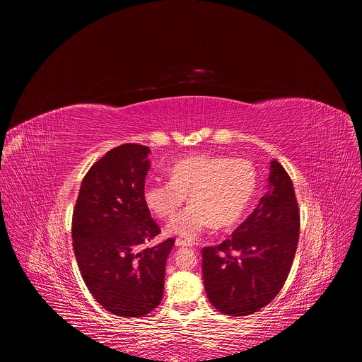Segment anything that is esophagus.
Masks as SVG:
<instances>
[{
  "label": "esophagus",
  "mask_w": 362,
  "mask_h": 362,
  "mask_svg": "<svg viewBox=\"0 0 362 362\" xmlns=\"http://www.w3.org/2000/svg\"><path fill=\"white\" fill-rule=\"evenodd\" d=\"M176 246H179V247H187V246H192V243H187L186 240L177 239V240H176Z\"/></svg>",
  "instance_id": "34e87169"
}]
</instances>
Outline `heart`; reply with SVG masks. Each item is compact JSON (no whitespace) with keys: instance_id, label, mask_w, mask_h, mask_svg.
<instances>
[{"instance_id":"1","label":"heart","mask_w":362,"mask_h":362,"mask_svg":"<svg viewBox=\"0 0 362 362\" xmlns=\"http://www.w3.org/2000/svg\"><path fill=\"white\" fill-rule=\"evenodd\" d=\"M170 180L146 185L143 200L160 219L173 218L186 200L192 202L166 228L168 235L196 239L212 223L235 225L247 209L256 190V172L246 159L222 154H193L169 169Z\"/></svg>"}]
</instances>
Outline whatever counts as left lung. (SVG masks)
<instances>
[{"label":"left lung","instance_id":"1","mask_svg":"<svg viewBox=\"0 0 362 362\" xmlns=\"http://www.w3.org/2000/svg\"><path fill=\"white\" fill-rule=\"evenodd\" d=\"M299 209L292 180L271 162L268 192L232 236L202 249L204 291L230 317L250 315L282 289L295 257Z\"/></svg>","mask_w":362,"mask_h":362}]
</instances>
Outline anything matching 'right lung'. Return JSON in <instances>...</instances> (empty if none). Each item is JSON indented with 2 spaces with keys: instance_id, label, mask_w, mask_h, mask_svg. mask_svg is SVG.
I'll list each match as a JSON object with an SVG mask.
<instances>
[{
  "instance_id": "right-lung-1",
  "label": "right lung",
  "mask_w": 362,
  "mask_h": 362,
  "mask_svg": "<svg viewBox=\"0 0 362 362\" xmlns=\"http://www.w3.org/2000/svg\"><path fill=\"white\" fill-rule=\"evenodd\" d=\"M150 148L126 143L109 150L84 176L71 236L81 276L109 313L139 318L158 308L175 239L141 247L160 233L143 200Z\"/></svg>"
}]
</instances>
